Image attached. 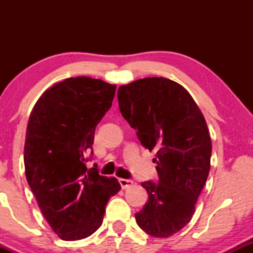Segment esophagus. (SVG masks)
<instances>
[{
    "label": "esophagus",
    "mask_w": 253,
    "mask_h": 253,
    "mask_svg": "<svg viewBox=\"0 0 253 253\" xmlns=\"http://www.w3.org/2000/svg\"><path fill=\"white\" fill-rule=\"evenodd\" d=\"M119 182H120V185L123 189H127V188L132 187L133 185V181H130V179H125V178H120L119 179Z\"/></svg>",
    "instance_id": "obj_1"
}]
</instances>
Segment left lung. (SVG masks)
<instances>
[{"label":"left lung","mask_w":253,"mask_h":253,"mask_svg":"<svg viewBox=\"0 0 253 253\" xmlns=\"http://www.w3.org/2000/svg\"><path fill=\"white\" fill-rule=\"evenodd\" d=\"M119 108L145 149L156 151L158 182L141 185L149 201L135 214L147 234L169 238L184 227L211 169V141L201 110L181 84L147 77L121 85Z\"/></svg>","instance_id":"1"}]
</instances>
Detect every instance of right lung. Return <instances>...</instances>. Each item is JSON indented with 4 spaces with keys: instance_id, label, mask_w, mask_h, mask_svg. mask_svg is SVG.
I'll list each match as a JSON object with an SVG mask.
<instances>
[{
    "instance_id": "add662e5",
    "label": "right lung",
    "mask_w": 253,
    "mask_h": 253,
    "mask_svg": "<svg viewBox=\"0 0 253 253\" xmlns=\"http://www.w3.org/2000/svg\"><path fill=\"white\" fill-rule=\"evenodd\" d=\"M115 84L91 77L56 83L32 109L25 140V172L39 208L63 240L91 236L106 205L121 189L114 177L88 169L95 128L112 107Z\"/></svg>"
}]
</instances>
